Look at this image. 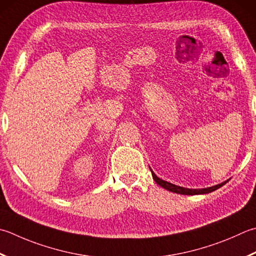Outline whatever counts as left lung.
<instances>
[{"instance_id": "1", "label": "left lung", "mask_w": 256, "mask_h": 256, "mask_svg": "<svg viewBox=\"0 0 256 256\" xmlns=\"http://www.w3.org/2000/svg\"><path fill=\"white\" fill-rule=\"evenodd\" d=\"M151 170V168H150ZM152 176L154 178V181L156 184H158L160 186H162L163 188L168 190V191H171L173 193H178V194H184V195H194V194H206V193H211L213 191H215V190H218L222 186V185H224L226 182H223L221 184H218V185H214V186H211V188H183V186H178V185H175L173 183H170V182H166L164 181V180L160 178L158 176H156L155 175V173L152 171Z\"/></svg>"}]
</instances>
